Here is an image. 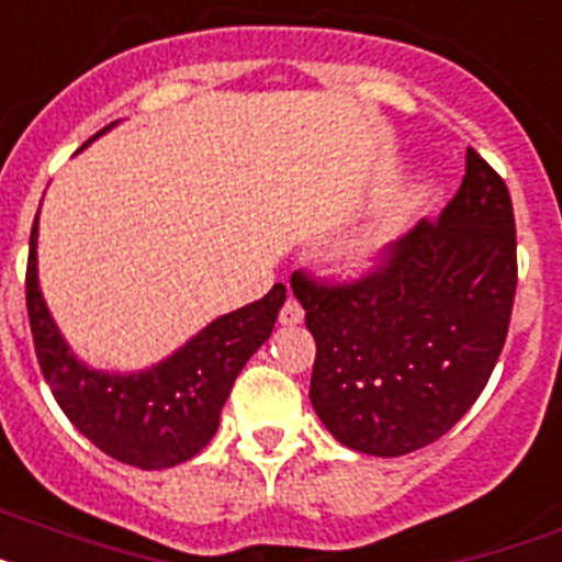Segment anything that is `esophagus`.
Returning a JSON list of instances; mask_svg holds the SVG:
<instances>
[{"instance_id":"1","label":"esophagus","mask_w":562,"mask_h":562,"mask_svg":"<svg viewBox=\"0 0 562 562\" xmlns=\"http://www.w3.org/2000/svg\"><path fill=\"white\" fill-rule=\"evenodd\" d=\"M303 317H305L303 305L296 303L294 296H289V300H285V305L280 308V323L282 325H300L303 323Z\"/></svg>"}]
</instances>
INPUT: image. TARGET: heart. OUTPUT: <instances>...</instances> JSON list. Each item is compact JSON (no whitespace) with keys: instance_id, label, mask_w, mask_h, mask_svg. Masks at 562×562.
<instances>
[{"instance_id":"1","label":"heart","mask_w":562,"mask_h":562,"mask_svg":"<svg viewBox=\"0 0 562 562\" xmlns=\"http://www.w3.org/2000/svg\"><path fill=\"white\" fill-rule=\"evenodd\" d=\"M376 248H380V234H374V231H362V234L348 239L346 248H342V257H346L351 266H366V262L374 259Z\"/></svg>"}]
</instances>
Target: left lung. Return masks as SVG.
I'll return each instance as SVG.
<instances>
[{"label":"left lung","instance_id":"8db88e82","mask_svg":"<svg viewBox=\"0 0 562 562\" xmlns=\"http://www.w3.org/2000/svg\"><path fill=\"white\" fill-rule=\"evenodd\" d=\"M317 342L311 405L342 446L400 457L440 440L492 376L512 323L517 231L508 188L469 148L437 220L385 245L357 280L291 277Z\"/></svg>","mask_w":562,"mask_h":562}]
</instances>
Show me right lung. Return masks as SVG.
I'll return each mask as SVG.
<instances>
[{
    "instance_id": "right-lung-1",
    "label": "right lung",
    "mask_w": 562,
    "mask_h": 562,
    "mask_svg": "<svg viewBox=\"0 0 562 562\" xmlns=\"http://www.w3.org/2000/svg\"><path fill=\"white\" fill-rule=\"evenodd\" d=\"M36 220L25 271L27 319L40 369L65 417L99 451L136 469H171L200 454L216 434L237 374L271 337L285 285L277 282L257 303L214 319L154 369L128 376L102 374L68 351L45 308L36 280Z\"/></svg>"
}]
</instances>
